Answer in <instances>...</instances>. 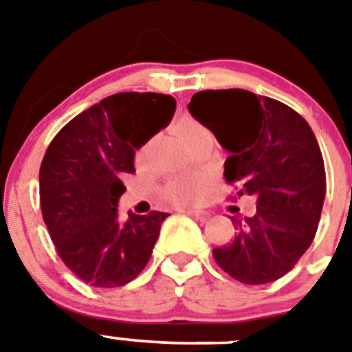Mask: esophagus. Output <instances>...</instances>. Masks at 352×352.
Masks as SVG:
<instances>
[{"label": "esophagus", "instance_id": "1", "mask_svg": "<svg viewBox=\"0 0 352 352\" xmlns=\"http://www.w3.org/2000/svg\"><path fill=\"white\" fill-rule=\"evenodd\" d=\"M185 213L194 217V219L199 220V222H206V220L211 217L210 211H204V210H185Z\"/></svg>", "mask_w": 352, "mask_h": 352}]
</instances>
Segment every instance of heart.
I'll return each mask as SVG.
<instances>
[{
	"label": "heart",
	"mask_w": 352,
	"mask_h": 352,
	"mask_svg": "<svg viewBox=\"0 0 352 352\" xmlns=\"http://www.w3.org/2000/svg\"><path fill=\"white\" fill-rule=\"evenodd\" d=\"M203 132V129L194 123H186L182 126L183 139H190L195 133ZM203 194V182L197 178H176L166 186V195L176 204L194 203Z\"/></svg>",
	"instance_id": "obj_1"
}]
</instances>
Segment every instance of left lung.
I'll use <instances>...</instances> for the list:
<instances>
[{
  "instance_id": "left-lung-1",
  "label": "left lung",
  "mask_w": 352,
  "mask_h": 352,
  "mask_svg": "<svg viewBox=\"0 0 352 352\" xmlns=\"http://www.w3.org/2000/svg\"><path fill=\"white\" fill-rule=\"evenodd\" d=\"M188 111L229 153L226 182L257 203L254 217H231L234 239L214 248V261L241 284L278 280L314 241L324 204V162L312 129L282 102L245 89L199 91Z\"/></svg>"
}]
</instances>
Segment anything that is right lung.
<instances>
[{
	"instance_id": "add662e5",
	"label": "right lung",
	"mask_w": 352,
	"mask_h": 352,
	"mask_svg": "<svg viewBox=\"0 0 352 352\" xmlns=\"http://www.w3.org/2000/svg\"><path fill=\"white\" fill-rule=\"evenodd\" d=\"M176 100L162 93H116L58 132L40 166V206L52 243L72 273L91 287H121L148 264L167 213L121 220L125 173L135 149L166 129Z\"/></svg>"
}]
</instances>
